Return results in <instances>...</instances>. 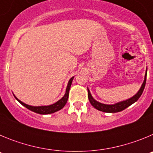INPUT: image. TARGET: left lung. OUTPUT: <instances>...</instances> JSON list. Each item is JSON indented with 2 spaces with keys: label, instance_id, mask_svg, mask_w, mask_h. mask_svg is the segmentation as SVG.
Listing matches in <instances>:
<instances>
[{
  "label": "left lung",
  "instance_id": "8db88e82",
  "mask_svg": "<svg viewBox=\"0 0 153 153\" xmlns=\"http://www.w3.org/2000/svg\"><path fill=\"white\" fill-rule=\"evenodd\" d=\"M146 82V73L145 74V78H144V81H143V84H142L141 86V88L140 89V90L138 91V93H136V95H134L132 97H131V98L128 99L126 100L121 101V102H117V103L115 104H112V105L101 103V102L95 100L93 99V97H92L91 93H90L89 89L87 88V90H88L89 100H90L92 106L94 108H96L97 109H98V110H100V111L104 112V113H117V112H120L122 111V110H123V109H126L127 107H129V106H131L132 103H134L135 102H136V101L139 100V98L141 97L143 90H144V88H145Z\"/></svg>",
  "mask_w": 153,
  "mask_h": 153
}]
</instances>
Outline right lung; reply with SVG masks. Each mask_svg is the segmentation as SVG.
<instances>
[{
	"label": "right lung",
	"instance_id": "obj_1",
	"mask_svg": "<svg viewBox=\"0 0 153 153\" xmlns=\"http://www.w3.org/2000/svg\"><path fill=\"white\" fill-rule=\"evenodd\" d=\"M74 76L72 78H70V79L69 80L68 84H67V89H66V93H65L64 96L60 99V100H58L57 102H55V103L52 104V105H49V106H30V105H27V104L24 103V102H21L20 100L17 98V97L14 96V97L16 98L17 101L21 104H22L23 106H25L26 108H27L28 109L31 110V111L34 112L36 113H39V114H51V113H53L55 112L60 110V109H63V106L66 105L67 102V100H68L69 97V91H70V86H71V84H72V81L74 79Z\"/></svg>",
	"mask_w": 153,
	"mask_h": 153
}]
</instances>
